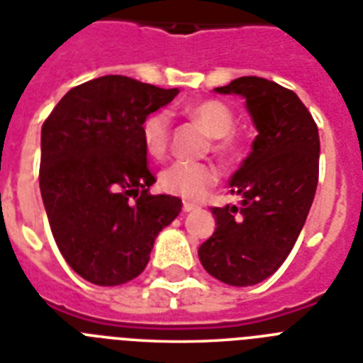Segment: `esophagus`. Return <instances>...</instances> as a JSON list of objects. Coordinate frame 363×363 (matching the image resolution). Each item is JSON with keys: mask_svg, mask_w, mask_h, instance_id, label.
<instances>
[{"mask_svg": "<svg viewBox=\"0 0 363 363\" xmlns=\"http://www.w3.org/2000/svg\"><path fill=\"white\" fill-rule=\"evenodd\" d=\"M196 209H198V205L186 203V201L182 203V211H184V213H192V211H196Z\"/></svg>", "mask_w": 363, "mask_h": 363, "instance_id": "obj_1", "label": "esophagus"}]
</instances>
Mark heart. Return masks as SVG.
Masks as SVG:
<instances>
[{
  "label": "heart",
  "instance_id": "b5f03b06",
  "mask_svg": "<svg viewBox=\"0 0 363 363\" xmlns=\"http://www.w3.org/2000/svg\"><path fill=\"white\" fill-rule=\"evenodd\" d=\"M186 115L199 125H203L211 137H215V150L218 152L232 150L233 145L228 133L233 128V115L226 104L218 99H205L188 107ZM141 133L147 152L156 160L164 158L169 147V115L165 111L150 113L143 122ZM216 182H218V169L213 164H205V162L175 160L160 173V186L165 192L188 201H198L203 198Z\"/></svg>",
  "mask_w": 363,
  "mask_h": 363
}]
</instances>
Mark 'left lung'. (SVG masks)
Listing matches in <instances>:
<instances>
[{
	"label": "left lung",
	"instance_id": "left-lung-1",
	"mask_svg": "<svg viewBox=\"0 0 363 363\" xmlns=\"http://www.w3.org/2000/svg\"><path fill=\"white\" fill-rule=\"evenodd\" d=\"M215 92L245 98L258 135L230 181L241 201L213 207L216 230L198 256L218 281L252 286L281 267L307 220L318 184V128L292 90L262 77H239Z\"/></svg>",
	"mask_w": 363,
	"mask_h": 363
}]
</instances>
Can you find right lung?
<instances>
[{
  "instance_id": "obj_1",
  "label": "right lung",
  "mask_w": 363,
  "mask_h": 363,
  "mask_svg": "<svg viewBox=\"0 0 363 363\" xmlns=\"http://www.w3.org/2000/svg\"><path fill=\"white\" fill-rule=\"evenodd\" d=\"M124 75L71 88L41 130L39 188L60 252L98 286L141 275L154 239L181 213L175 196H152L143 122L175 98Z\"/></svg>"
}]
</instances>
